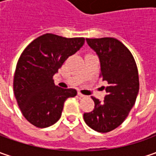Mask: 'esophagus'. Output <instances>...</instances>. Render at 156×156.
<instances>
[{
	"label": "esophagus",
	"mask_w": 156,
	"mask_h": 156,
	"mask_svg": "<svg viewBox=\"0 0 156 156\" xmlns=\"http://www.w3.org/2000/svg\"><path fill=\"white\" fill-rule=\"evenodd\" d=\"M78 95L80 96V97H85L86 95H84V94H82L81 93H80V92H78Z\"/></svg>",
	"instance_id": "esophagus-1"
}]
</instances>
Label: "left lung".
<instances>
[{"instance_id":"8db88e82","label":"left lung","mask_w":156,"mask_h":156,"mask_svg":"<svg viewBox=\"0 0 156 156\" xmlns=\"http://www.w3.org/2000/svg\"><path fill=\"white\" fill-rule=\"evenodd\" d=\"M98 55L102 81L108 82L104 101L92 97L94 108L83 115L89 128L107 133L119 127L129 115L139 92V75L129 49L115 38L86 39Z\"/></svg>"}]
</instances>
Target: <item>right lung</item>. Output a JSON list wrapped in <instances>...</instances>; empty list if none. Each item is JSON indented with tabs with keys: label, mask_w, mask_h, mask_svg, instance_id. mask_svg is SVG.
Wrapping results in <instances>:
<instances>
[{
	"label": "right lung",
	"mask_w": 156,
	"mask_h": 156,
	"mask_svg": "<svg viewBox=\"0 0 156 156\" xmlns=\"http://www.w3.org/2000/svg\"><path fill=\"white\" fill-rule=\"evenodd\" d=\"M84 38H65L45 34L27 46L18 60L14 93L23 116L37 128L59 121L65 101L77 91L55 85L53 76L63 62L84 44Z\"/></svg>",
	"instance_id": "right-lung-1"
}]
</instances>
